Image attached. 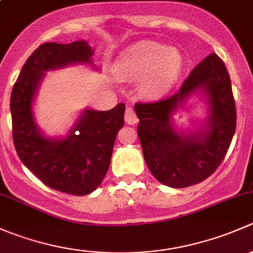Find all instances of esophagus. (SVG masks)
I'll list each match as a JSON object with an SVG mask.
<instances>
[{
  "label": "esophagus",
  "mask_w": 253,
  "mask_h": 253,
  "mask_svg": "<svg viewBox=\"0 0 253 253\" xmlns=\"http://www.w3.org/2000/svg\"><path fill=\"white\" fill-rule=\"evenodd\" d=\"M125 121H126V124H128V125H134L138 122L136 112H134V110L132 108L126 109V114H125Z\"/></svg>",
  "instance_id": "obj_1"
}]
</instances>
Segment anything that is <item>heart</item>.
Returning a JSON list of instances; mask_svg holds the SVG:
<instances>
[{
  "mask_svg": "<svg viewBox=\"0 0 253 253\" xmlns=\"http://www.w3.org/2000/svg\"><path fill=\"white\" fill-rule=\"evenodd\" d=\"M183 58L175 48L155 42H141L126 51L116 65L121 81H139L144 98L155 99L167 93L182 71Z\"/></svg>",
  "mask_w": 253,
  "mask_h": 253,
  "instance_id": "obj_1",
  "label": "heart"
}]
</instances>
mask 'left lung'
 Masks as SVG:
<instances>
[{"label": "left lung", "mask_w": 253, "mask_h": 253, "mask_svg": "<svg viewBox=\"0 0 253 253\" xmlns=\"http://www.w3.org/2000/svg\"><path fill=\"white\" fill-rule=\"evenodd\" d=\"M196 91L210 105L206 124L193 134L177 132L172 115ZM144 160L159 182L183 188L202 182L221 164L236 128L231 81L223 61L211 53L192 70L180 90L155 103L134 105Z\"/></svg>", "instance_id": "obj_1"}]
</instances>
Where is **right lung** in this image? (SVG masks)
<instances>
[{"instance_id":"right-lung-1","label":"right lung","mask_w":253,"mask_h":253,"mask_svg":"<svg viewBox=\"0 0 253 253\" xmlns=\"http://www.w3.org/2000/svg\"><path fill=\"white\" fill-rule=\"evenodd\" d=\"M94 51L84 40L45 42L23 66L11 94L13 142L23 164L48 187L84 196L99 187L110 167L117 132L124 126L125 104L108 111L85 109L65 138L44 137L35 122L34 101L45 72L90 63Z\"/></svg>"}]
</instances>
